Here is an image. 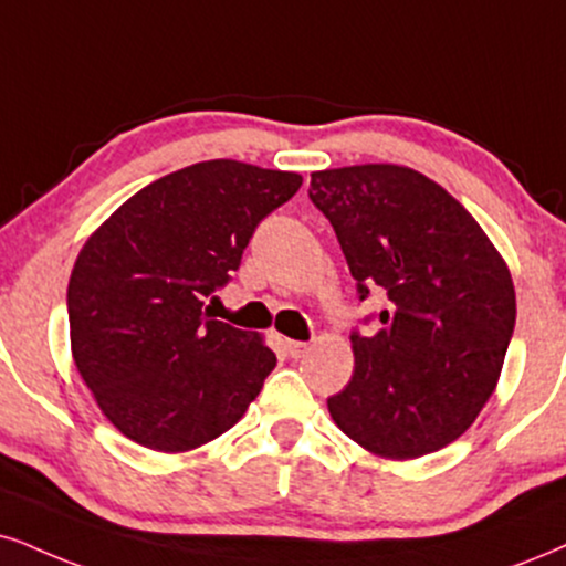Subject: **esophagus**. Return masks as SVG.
Listing matches in <instances>:
<instances>
[{
	"label": "esophagus",
	"mask_w": 566,
	"mask_h": 566,
	"mask_svg": "<svg viewBox=\"0 0 566 566\" xmlns=\"http://www.w3.org/2000/svg\"><path fill=\"white\" fill-rule=\"evenodd\" d=\"M285 352L291 354V359H298L310 352V344H304V340H285Z\"/></svg>",
	"instance_id": "esophagus-1"
}]
</instances>
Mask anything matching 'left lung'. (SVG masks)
Listing matches in <instances>:
<instances>
[{
    "instance_id": "1",
    "label": "left lung",
    "mask_w": 566,
    "mask_h": 566,
    "mask_svg": "<svg viewBox=\"0 0 566 566\" xmlns=\"http://www.w3.org/2000/svg\"><path fill=\"white\" fill-rule=\"evenodd\" d=\"M359 298L382 289L375 336H352L354 375L327 399L333 422L390 462L424 457L478 420L517 319L512 272L457 199L403 165L312 172Z\"/></svg>"
}]
</instances>
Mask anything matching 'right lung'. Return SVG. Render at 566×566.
<instances>
[{
    "label": "right lung",
    "mask_w": 566,
    "mask_h": 566,
    "mask_svg": "<svg viewBox=\"0 0 566 566\" xmlns=\"http://www.w3.org/2000/svg\"><path fill=\"white\" fill-rule=\"evenodd\" d=\"M298 172L209 159L155 180L83 243L67 283L70 348L102 415L151 451L184 453L241 420L275 367L262 336L205 298L239 270Z\"/></svg>",
    "instance_id": "add662e5"
}]
</instances>
